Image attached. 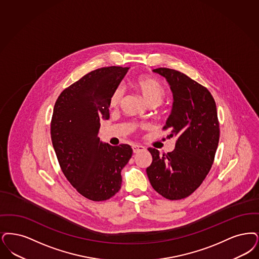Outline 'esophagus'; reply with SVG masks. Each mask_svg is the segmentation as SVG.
<instances>
[{
	"instance_id": "obj_1",
	"label": "esophagus",
	"mask_w": 259,
	"mask_h": 259,
	"mask_svg": "<svg viewBox=\"0 0 259 259\" xmlns=\"http://www.w3.org/2000/svg\"><path fill=\"white\" fill-rule=\"evenodd\" d=\"M132 148H133V152H134V153H138V152L143 151V150H145V146L140 145H134L132 146Z\"/></svg>"
}]
</instances>
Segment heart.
<instances>
[{
	"instance_id": "heart-1",
	"label": "heart",
	"mask_w": 259,
	"mask_h": 259,
	"mask_svg": "<svg viewBox=\"0 0 259 259\" xmlns=\"http://www.w3.org/2000/svg\"><path fill=\"white\" fill-rule=\"evenodd\" d=\"M133 87L141 93L145 101L150 106L162 103L166 95L164 85L155 78L150 76H141L133 81ZM123 91L121 88H116L110 98V106L117 108L122 100Z\"/></svg>"
}]
</instances>
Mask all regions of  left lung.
<instances>
[{
    "label": "left lung",
    "mask_w": 259,
    "mask_h": 259,
    "mask_svg": "<svg viewBox=\"0 0 259 259\" xmlns=\"http://www.w3.org/2000/svg\"><path fill=\"white\" fill-rule=\"evenodd\" d=\"M153 72L165 77L174 103L164 129L176 137V148L160 155L148 148L152 163L146 168L151 186L167 199L189 197L205 179L216 154L220 128L216 103L209 91L184 73L169 68Z\"/></svg>",
    "instance_id": "obj_1"
}]
</instances>
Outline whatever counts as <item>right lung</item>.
Wrapping results in <instances>:
<instances>
[{
  "label": "right lung",
  "instance_id": "obj_1",
  "mask_svg": "<svg viewBox=\"0 0 259 259\" xmlns=\"http://www.w3.org/2000/svg\"><path fill=\"white\" fill-rule=\"evenodd\" d=\"M128 67L111 66L88 73L58 97L51 139L63 175L82 196L102 201L120 189L121 169L133 150L113 146L98 137L100 120L109 118L110 98Z\"/></svg>",
  "mask_w": 259,
  "mask_h": 259
}]
</instances>
